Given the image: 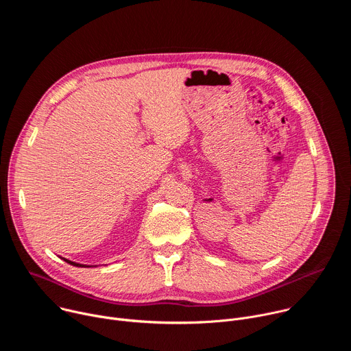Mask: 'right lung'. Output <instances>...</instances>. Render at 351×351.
I'll use <instances>...</instances> for the list:
<instances>
[{
	"label": "right lung",
	"mask_w": 351,
	"mask_h": 351,
	"mask_svg": "<svg viewBox=\"0 0 351 351\" xmlns=\"http://www.w3.org/2000/svg\"><path fill=\"white\" fill-rule=\"evenodd\" d=\"M65 263H68V264H71V265H73V267H84V268H88V267H97V265H84V264H79V263H75V261H71V260H66V258H62Z\"/></svg>",
	"instance_id": "add662e5"
}]
</instances>
